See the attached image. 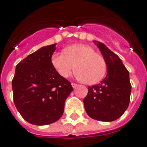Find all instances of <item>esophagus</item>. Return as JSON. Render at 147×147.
<instances>
[{
    "instance_id": "obj_1",
    "label": "esophagus",
    "mask_w": 147,
    "mask_h": 147,
    "mask_svg": "<svg viewBox=\"0 0 147 147\" xmlns=\"http://www.w3.org/2000/svg\"><path fill=\"white\" fill-rule=\"evenodd\" d=\"M71 86H72V87H73V88H76V87H78V84H75V83H71Z\"/></svg>"
}]
</instances>
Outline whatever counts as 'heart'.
Here are the masks:
<instances>
[{
  "mask_svg": "<svg viewBox=\"0 0 147 147\" xmlns=\"http://www.w3.org/2000/svg\"><path fill=\"white\" fill-rule=\"evenodd\" d=\"M51 64L57 73L67 78L75 69L76 77L87 84L100 81L106 72V63L102 55L92 47L77 44L64 49L63 54L56 53L51 57Z\"/></svg>",
  "mask_w": 147,
  "mask_h": 147,
  "instance_id": "obj_1",
  "label": "heart"
}]
</instances>
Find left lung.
Wrapping results in <instances>:
<instances>
[{"label": "left lung", "instance_id": "8db88e82", "mask_svg": "<svg viewBox=\"0 0 147 147\" xmlns=\"http://www.w3.org/2000/svg\"><path fill=\"white\" fill-rule=\"evenodd\" d=\"M107 65V76L98 84L88 87L84 98L85 111L89 117L98 121L117 119L129 107L131 85L129 72L121 59L103 43L94 41Z\"/></svg>", "mask_w": 147, "mask_h": 147}]
</instances>
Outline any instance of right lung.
I'll return each instance as SVG.
<instances>
[{
	"instance_id": "add662e5",
	"label": "right lung",
	"mask_w": 147,
	"mask_h": 147,
	"mask_svg": "<svg viewBox=\"0 0 147 147\" xmlns=\"http://www.w3.org/2000/svg\"><path fill=\"white\" fill-rule=\"evenodd\" d=\"M55 45L39 49L16 68L12 81L13 101L22 117L33 125L57 121L73 90L69 81L61 77L51 64Z\"/></svg>"
}]
</instances>
